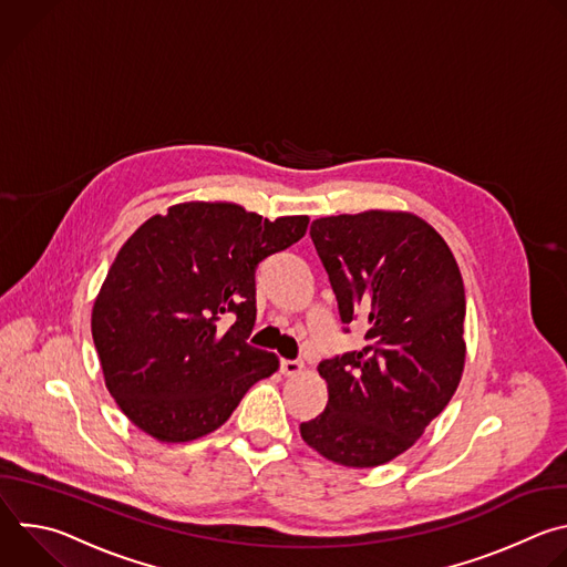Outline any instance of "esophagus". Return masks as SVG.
I'll use <instances>...</instances> for the list:
<instances>
[{
	"label": "esophagus",
	"mask_w": 567,
	"mask_h": 567,
	"mask_svg": "<svg viewBox=\"0 0 567 567\" xmlns=\"http://www.w3.org/2000/svg\"><path fill=\"white\" fill-rule=\"evenodd\" d=\"M302 370H305L302 361H296V359H282L280 361V372L285 377H298Z\"/></svg>",
	"instance_id": "obj_1"
}]
</instances>
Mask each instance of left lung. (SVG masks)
I'll use <instances>...</instances> for the list:
<instances>
[{"mask_svg":"<svg viewBox=\"0 0 567 567\" xmlns=\"http://www.w3.org/2000/svg\"><path fill=\"white\" fill-rule=\"evenodd\" d=\"M309 235L343 326H365V346L318 363L330 399L300 435L337 464L379 466L409 451L457 390L462 276L442 235L411 213L320 217Z\"/></svg>","mask_w":567,"mask_h":567,"instance_id":"8db88e82","label":"left lung"}]
</instances>
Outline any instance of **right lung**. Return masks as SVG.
Returning <instances> with one entry per match:
<instances>
[{
    "label": "right lung",
    "mask_w": 567,
    "mask_h": 567,
    "mask_svg": "<svg viewBox=\"0 0 567 567\" xmlns=\"http://www.w3.org/2000/svg\"><path fill=\"white\" fill-rule=\"evenodd\" d=\"M309 217L262 219L228 202L171 206L121 247L92 311L105 385L158 442L217 431L247 390L278 370L249 346L256 269L307 230ZM236 322L224 329L219 317Z\"/></svg>",
    "instance_id": "add662e5"
}]
</instances>
